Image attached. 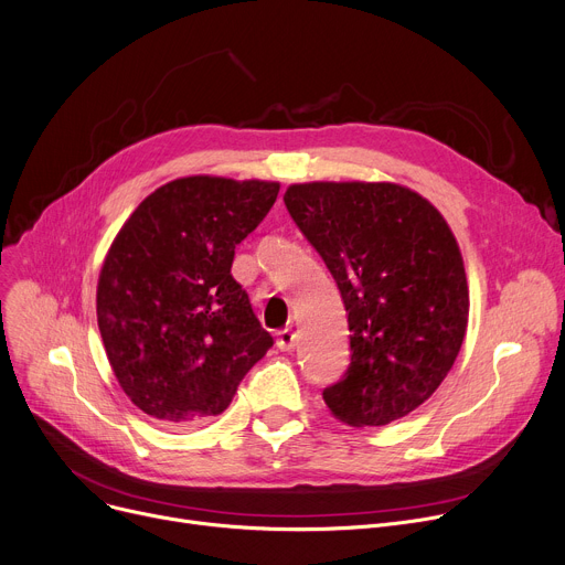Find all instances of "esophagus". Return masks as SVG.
I'll use <instances>...</instances> for the list:
<instances>
[{
    "label": "esophagus",
    "instance_id": "esophagus-1",
    "mask_svg": "<svg viewBox=\"0 0 565 565\" xmlns=\"http://www.w3.org/2000/svg\"><path fill=\"white\" fill-rule=\"evenodd\" d=\"M276 345H278V349H280L282 353L294 351V345H296V332H294L291 328L280 330V332H278V337H276Z\"/></svg>",
    "mask_w": 565,
    "mask_h": 565
}]
</instances>
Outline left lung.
Returning a JSON list of instances; mask_svg holds the SVG:
<instances>
[{
	"mask_svg": "<svg viewBox=\"0 0 565 565\" xmlns=\"http://www.w3.org/2000/svg\"><path fill=\"white\" fill-rule=\"evenodd\" d=\"M285 205L323 257L351 330V366L328 412L351 427L388 425L450 373L468 326L463 257L444 214L398 183H294Z\"/></svg>",
	"mask_w": 565,
	"mask_h": 565,
	"instance_id": "8db88e82",
	"label": "left lung"
}]
</instances>
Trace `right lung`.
Returning a JSON list of instances; mask_svg holds the SVG:
<instances>
[{
    "instance_id": "right-lung-1",
    "label": "right lung",
    "mask_w": 565,
    "mask_h": 565,
    "mask_svg": "<svg viewBox=\"0 0 565 565\" xmlns=\"http://www.w3.org/2000/svg\"><path fill=\"white\" fill-rule=\"evenodd\" d=\"M280 183L185 177L151 192L115 235L97 282V323L131 403L169 427L222 414L271 349L231 276L235 246Z\"/></svg>"
}]
</instances>
